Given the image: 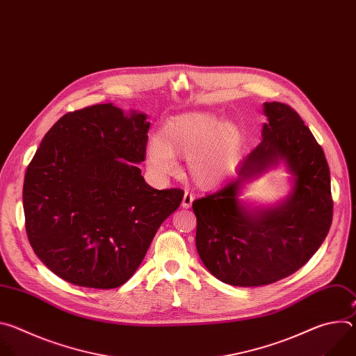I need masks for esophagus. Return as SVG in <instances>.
Listing matches in <instances>:
<instances>
[{"label": "esophagus", "mask_w": 356, "mask_h": 356, "mask_svg": "<svg viewBox=\"0 0 356 356\" xmlns=\"http://www.w3.org/2000/svg\"><path fill=\"white\" fill-rule=\"evenodd\" d=\"M193 200H194V195L188 191L184 193V197H183V201H181V207L183 209H190L191 204H193Z\"/></svg>", "instance_id": "1"}]
</instances>
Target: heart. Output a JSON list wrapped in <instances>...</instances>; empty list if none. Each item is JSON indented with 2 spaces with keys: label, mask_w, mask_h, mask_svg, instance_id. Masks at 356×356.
I'll return each instance as SVG.
<instances>
[{
  "label": "heart",
  "mask_w": 356,
  "mask_h": 356,
  "mask_svg": "<svg viewBox=\"0 0 356 356\" xmlns=\"http://www.w3.org/2000/svg\"><path fill=\"white\" fill-rule=\"evenodd\" d=\"M242 147L236 125L210 113H187L169 118L159 136L146 145V163L158 177L176 173L177 156H187L193 181L204 188L225 183L235 170Z\"/></svg>",
  "instance_id": "obj_1"
}]
</instances>
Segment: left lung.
<instances>
[{"instance_id":"obj_1","label":"left lung","mask_w":356,"mask_h":356,"mask_svg":"<svg viewBox=\"0 0 356 356\" xmlns=\"http://www.w3.org/2000/svg\"><path fill=\"white\" fill-rule=\"evenodd\" d=\"M262 142L241 162L236 177L193 201L195 246L206 268L232 286H265L306 265L332 221L330 168L323 147L300 115L283 103H264ZM282 163L289 194L252 208L238 198L245 184Z\"/></svg>"}]
</instances>
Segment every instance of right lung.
I'll return each mask as SVG.
<instances>
[{
  "mask_svg": "<svg viewBox=\"0 0 356 356\" xmlns=\"http://www.w3.org/2000/svg\"><path fill=\"white\" fill-rule=\"evenodd\" d=\"M147 115L113 103L63 115L42 139L24 180L28 239L60 279L114 289L139 268L183 190H155L145 161Z\"/></svg>",
  "mask_w": 356,
  "mask_h": 356,
  "instance_id": "obj_1",
  "label": "right lung"
}]
</instances>
